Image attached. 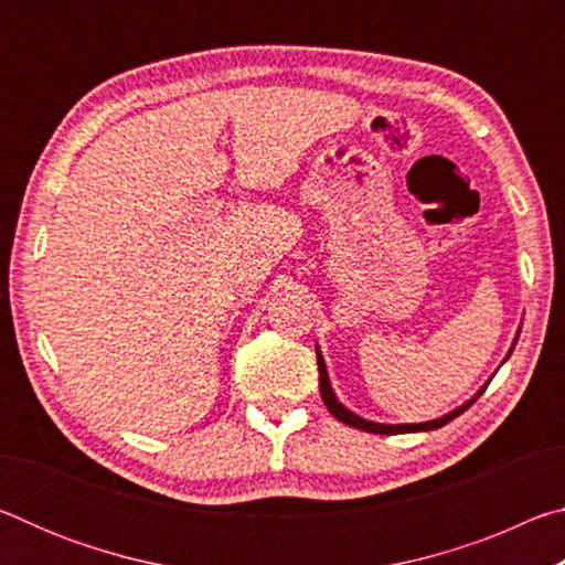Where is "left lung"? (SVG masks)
<instances>
[{
  "label": "left lung",
  "instance_id": "left-lung-1",
  "mask_svg": "<svg viewBox=\"0 0 565 565\" xmlns=\"http://www.w3.org/2000/svg\"><path fill=\"white\" fill-rule=\"evenodd\" d=\"M317 363H319V388H321V398H323V404H327L329 414H331L333 418H339L341 424L353 426V428H361V431H366V434H411V431H434V428H441V426H446V424H448V420H454L458 414H463V411H466L468 406H471L478 396H481V394H478L473 401H468L466 406L451 411V414L444 416V418L426 420V424H404V426L374 424V420H363V418H359L356 414H351V411H347V408H343V406L339 404L337 396H333L331 386H329L327 366H323V359H321V353H319V351H317Z\"/></svg>",
  "mask_w": 565,
  "mask_h": 565
}]
</instances>
